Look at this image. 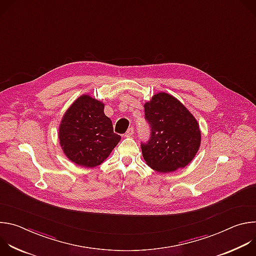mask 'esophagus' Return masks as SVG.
<instances>
[{"label":"esophagus","mask_w":256,"mask_h":256,"mask_svg":"<svg viewBox=\"0 0 256 256\" xmlns=\"http://www.w3.org/2000/svg\"><path fill=\"white\" fill-rule=\"evenodd\" d=\"M134 128H130L128 130V132L124 134V136H126V138H130V136H132L134 134Z\"/></svg>","instance_id":"34e87169"}]
</instances>
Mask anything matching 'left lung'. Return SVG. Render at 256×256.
<instances>
[{
	"label": "left lung",
	"instance_id": "1",
	"mask_svg": "<svg viewBox=\"0 0 256 256\" xmlns=\"http://www.w3.org/2000/svg\"><path fill=\"white\" fill-rule=\"evenodd\" d=\"M144 107L151 128L148 142L140 144L144 161L160 173L188 165L200 149L202 138L194 116L179 100L164 92L155 94Z\"/></svg>",
	"mask_w": 256,
	"mask_h": 256
}]
</instances>
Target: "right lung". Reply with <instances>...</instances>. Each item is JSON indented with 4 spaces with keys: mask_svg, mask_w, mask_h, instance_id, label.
I'll list each match as a JSON object with an SVG mask.
<instances>
[{
    "mask_svg": "<svg viewBox=\"0 0 256 256\" xmlns=\"http://www.w3.org/2000/svg\"><path fill=\"white\" fill-rule=\"evenodd\" d=\"M66 156L77 165H100L122 136L114 132L112 120L104 114V104L89 95L80 96L66 112L58 128Z\"/></svg>",
    "mask_w": 256,
    "mask_h": 256,
    "instance_id": "obj_1",
    "label": "right lung"
}]
</instances>
